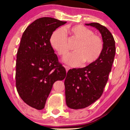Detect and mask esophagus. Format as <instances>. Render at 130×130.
Wrapping results in <instances>:
<instances>
[{
  "label": "esophagus",
  "instance_id": "34e87169",
  "mask_svg": "<svg viewBox=\"0 0 130 130\" xmlns=\"http://www.w3.org/2000/svg\"><path fill=\"white\" fill-rule=\"evenodd\" d=\"M64 67L66 68V72H68V70H69V69H70V67H69V66H64Z\"/></svg>",
  "mask_w": 130,
  "mask_h": 130
}]
</instances>
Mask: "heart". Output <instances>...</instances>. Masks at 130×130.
Instances as JSON below:
<instances>
[{
  "label": "heart",
  "instance_id": "obj_1",
  "mask_svg": "<svg viewBox=\"0 0 130 130\" xmlns=\"http://www.w3.org/2000/svg\"><path fill=\"white\" fill-rule=\"evenodd\" d=\"M65 33L69 38L78 41L74 47L75 52L64 58L66 63L74 66L82 63L89 65L95 63L101 56L104 48V42L101 37L94 34L89 28L76 25L66 26L64 31L61 29L56 30L51 35V45L61 57L66 56L70 51Z\"/></svg>",
  "mask_w": 130,
  "mask_h": 130
}]
</instances>
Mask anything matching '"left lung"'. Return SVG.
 <instances>
[{"label": "left lung", "mask_w": 130, "mask_h": 130, "mask_svg": "<svg viewBox=\"0 0 130 130\" xmlns=\"http://www.w3.org/2000/svg\"><path fill=\"white\" fill-rule=\"evenodd\" d=\"M85 25L96 28L102 35L104 48L95 63L83 68L70 69L65 79L66 101L68 107L85 108L102 95L115 54L114 38L105 26L94 22Z\"/></svg>", "instance_id": "8db88e82"}]
</instances>
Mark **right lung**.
Returning <instances> with one entry per match:
<instances>
[{"label": "right lung", "mask_w": 130, "mask_h": 130, "mask_svg": "<svg viewBox=\"0 0 130 130\" xmlns=\"http://www.w3.org/2000/svg\"><path fill=\"white\" fill-rule=\"evenodd\" d=\"M64 22L50 17L39 18L23 33L17 52L16 87L28 105L41 110L54 83L66 77V72L51 47L50 37Z\"/></svg>", "instance_id": "1"}]
</instances>
